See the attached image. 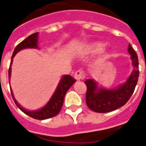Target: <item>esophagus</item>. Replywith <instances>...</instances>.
I'll return each mask as SVG.
<instances>
[{
	"instance_id": "obj_1",
	"label": "esophagus",
	"mask_w": 146,
	"mask_h": 146,
	"mask_svg": "<svg viewBox=\"0 0 146 146\" xmlns=\"http://www.w3.org/2000/svg\"><path fill=\"white\" fill-rule=\"evenodd\" d=\"M74 78L76 81H81V80H83L85 78V74H84L83 70H77L76 72V73H75Z\"/></svg>"
}]
</instances>
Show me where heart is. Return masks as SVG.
<instances>
[{
    "label": "heart",
    "instance_id": "heart-1",
    "mask_svg": "<svg viewBox=\"0 0 146 146\" xmlns=\"http://www.w3.org/2000/svg\"><path fill=\"white\" fill-rule=\"evenodd\" d=\"M87 48L90 53H97L103 48V44L100 42H93L88 44Z\"/></svg>",
    "mask_w": 146,
    "mask_h": 146
}]
</instances>
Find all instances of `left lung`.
Returning a JSON list of instances; mask_svg holds the SVG:
<instances>
[{
  "label": "left lung",
  "mask_w": 146,
  "mask_h": 146,
  "mask_svg": "<svg viewBox=\"0 0 146 146\" xmlns=\"http://www.w3.org/2000/svg\"><path fill=\"white\" fill-rule=\"evenodd\" d=\"M127 50L131 55L134 69L125 83L113 89H107L98 86L94 79H87L85 81L87 86L86 102L92 111L99 113L114 111L125 105L133 95L138 80V58L130 44Z\"/></svg>",
  "instance_id": "8db88e82"
}]
</instances>
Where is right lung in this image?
Returning <instances> with one entry per match:
<instances>
[{"label": "right lung", "mask_w": 146, "mask_h": 146, "mask_svg": "<svg viewBox=\"0 0 146 146\" xmlns=\"http://www.w3.org/2000/svg\"><path fill=\"white\" fill-rule=\"evenodd\" d=\"M38 32L34 33L29 36L27 39L23 40L22 42H20L14 49L13 54L11 57V62L10 67L9 70V79L10 80L11 73V63L13 61V58L17 54V52L21 50H24L26 48H38L37 42H38ZM76 82V79H74L72 76L69 75H65L63 76L57 87L55 92H54L52 97L50 98V101L47 103L45 106L42 108L39 109L38 110H35V111H29L26 109L23 108L21 105L17 102V101L15 99L14 96H13V92H12L11 88L10 86L11 93L12 97H13V101L15 104L17 106L21 111L26 114L29 115L31 117L36 119H46L48 118L53 117L56 116L57 114L60 112L61 108L62 107L64 102V97L65 96V94L68 92V90L70 88L72 85Z\"/></svg>", "instance_id": "obj_1"}]
</instances>
